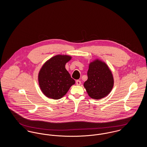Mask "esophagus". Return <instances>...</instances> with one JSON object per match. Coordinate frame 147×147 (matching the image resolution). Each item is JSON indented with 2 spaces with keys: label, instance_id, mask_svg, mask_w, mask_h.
Masks as SVG:
<instances>
[{
  "label": "esophagus",
  "instance_id": "obj_1",
  "mask_svg": "<svg viewBox=\"0 0 147 147\" xmlns=\"http://www.w3.org/2000/svg\"><path fill=\"white\" fill-rule=\"evenodd\" d=\"M76 84H77V85H80L81 84V82L80 80H77V81H76Z\"/></svg>",
  "mask_w": 147,
  "mask_h": 147
}]
</instances>
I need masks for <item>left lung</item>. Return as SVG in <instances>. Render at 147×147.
<instances>
[{
  "mask_svg": "<svg viewBox=\"0 0 147 147\" xmlns=\"http://www.w3.org/2000/svg\"><path fill=\"white\" fill-rule=\"evenodd\" d=\"M84 86L90 98L98 100L110 94L114 80L111 71L104 62L96 59L90 62Z\"/></svg>",
  "mask_w": 147,
  "mask_h": 147,
  "instance_id": "left-lung-1",
  "label": "left lung"
}]
</instances>
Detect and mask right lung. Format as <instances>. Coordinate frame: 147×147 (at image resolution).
Returning <instances> with one entry per match:
<instances>
[{
    "label": "right lung",
    "mask_w": 147,
    "mask_h": 147,
    "mask_svg": "<svg viewBox=\"0 0 147 147\" xmlns=\"http://www.w3.org/2000/svg\"><path fill=\"white\" fill-rule=\"evenodd\" d=\"M71 59L70 56L58 55L51 58L42 65L38 73V84L47 98L59 99L75 84V80L65 68V64Z\"/></svg>",
    "instance_id": "right-lung-1"
}]
</instances>
